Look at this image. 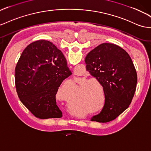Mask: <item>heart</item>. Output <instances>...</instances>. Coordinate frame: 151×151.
<instances>
[{"label":"heart","mask_w":151,"mask_h":151,"mask_svg":"<svg viewBox=\"0 0 151 151\" xmlns=\"http://www.w3.org/2000/svg\"><path fill=\"white\" fill-rule=\"evenodd\" d=\"M85 94L87 96H89V98H90L91 99H92V98L91 97V93H85Z\"/></svg>","instance_id":"obj_1"}]
</instances>
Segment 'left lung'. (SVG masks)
<instances>
[{"instance_id":"8db88e82","label":"left lung","mask_w":151,"mask_h":151,"mask_svg":"<svg viewBox=\"0 0 151 151\" xmlns=\"http://www.w3.org/2000/svg\"><path fill=\"white\" fill-rule=\"evenodd\" d=\"M85 62L105 94L103 109L91 121L107 123L115 119L129 107L136 90L137 74L131 58L117 45L103 43L89 52Z\"/></svg>"}]
</instances>
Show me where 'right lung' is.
I'll use <instances>...</instances> for the list:
<instances>
[{"label":"right lung","mask_w":151,"mask_h":151,"mask_svg":"<svg viewBox=\"0 0 151 151\" xmlns=\"http://www.w3.org/2000/svg\"><path fill=\"white\" fill-rule=\"evenodd\" d=\"M71 74L62 51L48 40H37L24 50L16 66L19 99L39 119L62 117L56 95L63 81Z\"/></svg>","instance_id":"obj_1"}]
</instances>
